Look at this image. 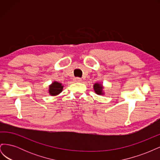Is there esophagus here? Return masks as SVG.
<instances>
[{"label": "esophagus", "instance_id": "obj_1", "mask_svg": "<svg viewBox=\"0 0 160 160\" xmlns=\"http://www.w3.org/2000/svg\"><path fill=\"white\" fill-rule=\"evenodd\" d=\"M74 81L75 82H81V79L79 78V77H75V78L74 79Z\"/></svg>", "mask_w": 160, "mask_h": 160}]
</instances>
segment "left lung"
<instances>
[{
    "label": "left lung",
    "instance_id": "8db88e82",
    "mask_svg": "<svg viewBox=\"0 0 160 160\" xmlns=\"http://www.w3.org/2000/svg\"><path fill=\"white\" fill-rule=\"evenodd\" d=\"M93 88H94V90L95 91V93L97 94H98V95L103 94V93H102L103 87L101 86V85H100L99 83H95L93 86Z\"/></svg>",
    "mask_w": 160,
    "mask_h": 160
}]
</instances>
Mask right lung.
Returning a JSON list of instances; mask_svg holds the SVG:
<instances>
[{
  "instance_id": "obj_1",
  "label": "right lung",
  "mask_w": 160,
  "mask_h": 160,
  "mask_svg": "<svg viewBox=\"0 0 160 160\" xmlns=\"http://www.w3.org/2000/svg\"><path fill=\"white\" fill-rule=\"evenodd\" d=\"M62 88H63V86H62L61 83L55 81L54 83H52V85L49 87V93L51 95H58L62 91Z\"/></svg>"
}]
</instances>
